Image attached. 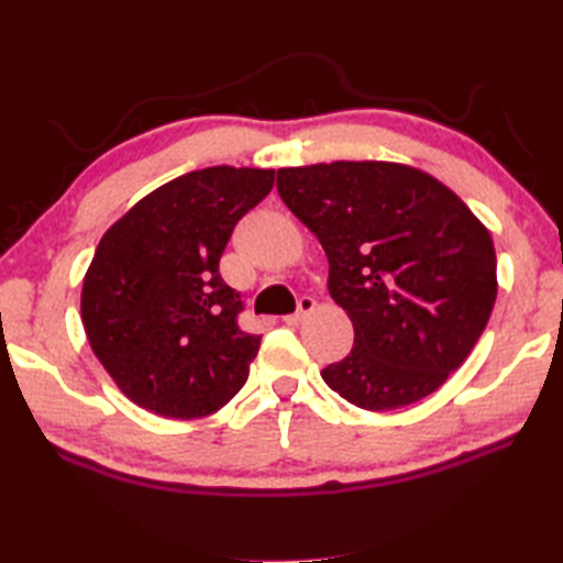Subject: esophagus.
<instances>
[{
  "label": "esophagus",
  "mask_w": 563,
  "mask_h": 563,
  "mask_svg": "<svg viewBox=\"0 0 563 563\" xmlns=\"http://www.w3.org/2000/svg\"><path fill=\"white\" fill-rule=\"evenodd\" d=\"M312 310H314V300L310 298V295H302V298L298 300V310L285 317V322H288V324H298V322H302L305 317H308Z\"/></svg>",
  "instance_id": "34e87169"
}]
</instances>
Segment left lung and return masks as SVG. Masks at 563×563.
I'll return each mask as SVG.
<instances>
[{"mask_svg":"<svg viewBox=\"0 0 563 563\" xmlns=\"http://www.w3.org/2000/svg\"><path fill=\"white\" fill-rule=\"evenodd\" d=\"M278 194L322 243L332 300L354 346L324 384L366 411H394L467 360L497 298L489 231L426 172L396 162L278 169Z\"/></svg>","mask_w":563,"mask_h":563,"instance_id":"1","label":"left lung"}]
</instances>
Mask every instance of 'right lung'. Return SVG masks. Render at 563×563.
<instances>
[{
    "label": "right lung",
    "mask_w": 563,
    "mask_h": 563,
    "mask_svg": "<svg viewBox=\"0 0 563 563\" xmlns=\"http://www.w3.org/2000/svg\"><path fill=\"white\" fill-rule=\"evenodd\" d=\"M273 169L207 167L140 199L100 239L80 317L98 362L130 401L165 418H201L249 379L258 334L239 327L223 283L233 227L273 189Z\"/></svg>",
    "instance_id": "obj_1"
}]
</instances>
